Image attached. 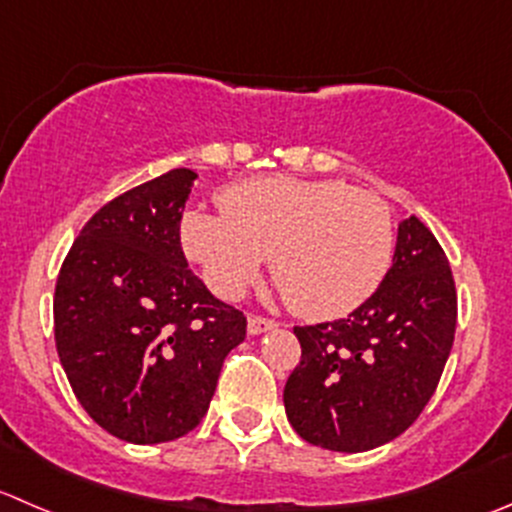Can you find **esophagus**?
<instances>
[{"instance_id": "34e87169", "label": "esophagus", "mask_w": 512, "mask_h": 512, "mask_svg": "<svg viewBox=\"0 0 512 512\" xmlns=\"http://www.w3.org/2000/svg\"><path fill=\"white\" fill-rule=\"evenodd\" d=\"M275 327L277 322L270 320V317H260V315L247 317V332H250V335H260V332L275 330Z\"/></svg>"}]
</instances>
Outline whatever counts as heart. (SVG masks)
I'll use <instances>...</instances> for the list:
<instances>
[{"label":"heart","instance_id":"heart-1","mask_svg":"<svg viewBox=\"0 0 512 512\" xmlns=\"http://www.w3.org/2000/svg\"><path fill=\"white\" fill-rule=\"evenodd\" d=\"M220 210L185 215L182 245L225 297L242 295L272 257L287 305L330 320L360 307L393 260L388 202L342 180L242 182L222 192Z\"/></svg>","mask_w":512,"mask_h":512}]
</instances>
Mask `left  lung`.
<instances>
[{
  "label": "left lung",
  "mask_w": 512,
  "mask_h": 512,
  "mask_svg": "<svg viewBox=\"0 0 512 512\" xmlns=\"http://www.w3.org/2000/svg\"><path fill=\"white\" fill-rule=\"evenodd\" d=\"M458 322L448 257L408 217L393 267L342 320L295 327L300 365L285 385V413L302 440L362 453L410 428L438 388Z\"/></svg>",
  "instance_id": "1"
}]
</instances>
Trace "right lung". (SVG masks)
<instances>
[{
    "label": "right lung",
    "instance_id": "right-lung-1",
    "mask_svg": "<svg viewBox=\"0 0 512 512\" xmlns=\"http://www.w3.org/2000/svg\"><path fill=\"white\" fill-rule=\"evenodd\" d=\"M197 172L170 170L114 197L82 227L54 287L59 362L89 418L135 445L200 425L240 310L187 267L180 220Z\"/></svg>",
    "mask_w": 512,
    "mask_h": 512
}]
</instances>
